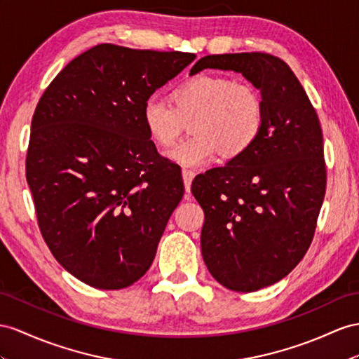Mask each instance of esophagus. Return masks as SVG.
<instances>
[{
  "label": "esophagus",
  "instance_id": "obj_1",
  "mask_svg": "<svg viewBox=\"0 0 359 359\" xmlns=\"http://www.w3.org/2000/svg\"><path fill=\"white\" fill-rule=\"evenodd\" d=\"M182 176H183V183H185V189H187V192H189L191 191V183H192V179H194V176H196V172L192 170L183 168Z\"/></svg>",
  "mask_w": 359,
  "mask_h": 359
}]
</instances>
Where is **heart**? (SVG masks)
I'll return each instance as SVG.
<instances>
[{
    "label": "heart",
    "mask_w": 359,
    "mask_h": 359,
    "mask_svg": "<svg viewBox=\"0 0 359 359\" xmlns=\"http://www.w3.org/2000/svg\"><path fill=\"white\" fill-rule=\"evenodd\" d=\"M142 121L151 140L171 147L191 123L196 136L174 147L168 159L200 167L222 153L231 159L250 150L265 124L261 94L250 83L226 76L200 74L172 90V103L153 95L144 103Z\"/></svg>",
    "instance_id": "1"
}]
</instances>
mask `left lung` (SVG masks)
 <instances>
[{"label":"left lung","mask_w":359,"mask_h":359,"mask_svg":"<svg viewBox=\"0 0 359 359\" xmlns=\"http://www.w3.org/2000/svg\"><path fill=\"white\" fill-rule=\"evenodd\" d=\"M235 71L261 90L265 124L258 141L191 191L205 210L201 255L223 287L250 292L283 279L314 238L326 191L323 133L291 68L267 53L212 54L191 72Z\"/></svg>","instance_id":"1"}]
</instances>
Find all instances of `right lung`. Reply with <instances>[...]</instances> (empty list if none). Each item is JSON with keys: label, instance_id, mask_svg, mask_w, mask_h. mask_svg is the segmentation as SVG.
Here are the masks:
<instances>
[{"label": "right lung", "instance_id": "add662e5", "mask_svg": "<svg viewBox=\"0 0 359 359\" xmlns=\"http://www.w3.org/2000/svg\"><path fill=\"white\" fill-rule=\"evenodd\" d=\"M194 59L100 43L71 60L36 106L25 176L38 224L56 261L90 287L140 280L180 203V168L156 150L142 109Z\"/></svg>", "mask_w": 359, "mask_h": 359}]
</instances>
